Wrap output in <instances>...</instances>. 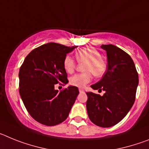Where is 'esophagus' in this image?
Returning a JSON list of instances; mask_svg holds the SVG:
<instances>
[{
    "mask_svg": "<svg viewBox=\"0 0 149 149\" xmlns=\"http://www.w3.org/2000/svg\"><path fill=\"white\" fill-rule=\"evenodd\" d=\"M79 91H80V92H81V93H82V92H84V89H81V88H79Z\"/></svg>",
    "mask_w": 149,
    "mask_h": 149,
    "instance_id": "34e87169",
    "label": "esophagus"
}]
</instances>
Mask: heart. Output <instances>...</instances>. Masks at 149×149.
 Here are the masks:
<instances>
[{
  "label": "heart",
  "mask_w": 149,
  "mask_h": 149,
  "mask_svg": "<svg viewBox=\"0 0 149 149\" xmlns=\"http://www.w3.org/2000/svg\"><path fill=\"white\" fill-rule=\"evenodd\" d=\"M76 58L78 61L84 63V71L86 72L76 74L70 78V84L73 86L83 87L90 82L92 73L96 77L103 75L106 71V63L101 58V54L93 48H83L76 53ZM63 67L67 73H72L75 68V62L70 56H66L63 61Z\"/></svg>",
  "instance_id": "b5f03b06"
}]
</instances>
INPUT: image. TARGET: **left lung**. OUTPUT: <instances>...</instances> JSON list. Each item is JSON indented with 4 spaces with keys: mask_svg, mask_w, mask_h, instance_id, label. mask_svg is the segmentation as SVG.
I'll return each mask as SVG.
<instances>
[{
    "mask_svg": "<svg viewBox=\"0 0 149 149\" xmlns=\"http://www.w3.org/2000/svg\"><path fill=\"white\" fill-rule=\"evenodd\" d=\"M107 58V70L91 87L104 90L102 96L86 93V110L91 122L102 127L119 123L131 110L135 101L139 77L131 57L113 45H102Z\"/></svg>",
    "mask_w": 149,
    "mask_h": 149,
    "instance_id": "1",
    "label": "left lung"
}]
</instances>
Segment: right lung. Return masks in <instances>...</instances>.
I'll return each mask as SVG.
<instances>
[{"instance_id":"add662e5","label":"right lung","mask_w":149,"mask_h":149,"mask_svg":"<svg viewBox=\"0 0 149 149\" xmlns=\"http://www.w3.org/2000/svg\"><path fill=\"white\" fill-rule=\"evenodd\" d=\"M77 46L50 42L33 50L21 66L19 93L30 115L39 123L54 126L67 119L79 94L77 86L59 92L55 84H68L63 61Z\"/></svg>"}]
</instances>
